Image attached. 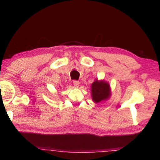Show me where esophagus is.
<instances>
[{
    "label": "esophagus",
    "mask_w": 160,
    "mask_h": 160,
    "mask_svg": "<svg viewBox=\"0 0 160 160\" xmlns=\"http://www.w3.org/2000/svg\"><path fill=\"white\" fill-rule=\"evenodd\" d=\"M73 85H74V87H79L80 82H79V81H78V80H73Z\"/></svg>",
    "instance_id": "esophagus-1"
}]
</instances>
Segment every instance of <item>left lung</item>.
<instances>
[{"label": "left lung", "instance_id": "1", "mask_svg": "<svg viewBox=\"0 0 160 160\" xmlns=\"http://www.w3.org/2000/svg\"><path fill=\"white\" fill-rule=\"evenodd\" d=\"M92 99L95 102L106 100L110 96V87L104 81H95L91 86Z\"/></svg>", "mask_w": 160, "mask_h": 160}]
</instances>
